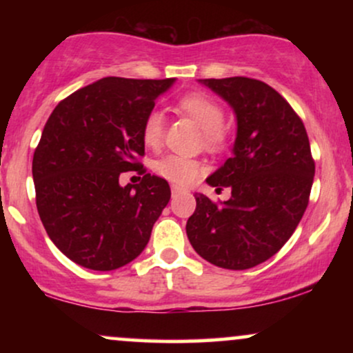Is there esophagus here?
<instances>
[{"mask_svg":"<svg viewBox=\"0 0 353 353\" xmlns=\"http://www.w3.org/2000/svg\"><path fill=\"white\" fill-rule=\"evenodd\" d=\"M171 190H172V196H177V194L184 192V189H182V188H179V185H172V188H171Z\"/></svg>","mask_w":353,"mask_h":353,"instance_id":"obj_1","label":"esophagus"}]
</instances>
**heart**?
<instances>
[{
    "label": "heart",
    "instance_id": "b5f03b06",
    "mask_svg": "<svg viewBox=\"0 0 353 353\" xmlns=\"http://www.w3.org/2000/svg\"><path fill=\"white\" fill-rule=\"evenodd\" d=\"M179 108L189 117H192L202 129V139L209 149H224L229 141V132L224 128V109L216 99L205 92H189L179 99ZM165 131V121L161 109L152 108L148 112L141 128L144 144L151 149H157L163 144ZM156 172L164 179L176 184L188 185L199 181L205 172L202 161L182 154H168L156 163Z\"/></svg>",
    "mask_w": 353,
    "mask_h": 353
}]
</instances>
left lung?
<instances>
[{
	"label": "left lung",
	"instance_id": "obj_1",
	"mask_svg": "<svg viewBox=\"0 0 353 353\" xmlns=\"http://www.w3.org/2000/svg\"><path fill=\"white\" fill-rule=\"evenodd\" d=\"M237 116L234 156L208 177L225 202L196 194L188 219L190 245L210 264L244 270L272 257L289 241L309 204L315 163L297 112L259 79H204Z\"/></svg>",
	"mask_w": 353,
	"mask_h": 353
}]
</instances>
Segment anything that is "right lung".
I'll return each instance as SVG.
<instances>
[{
  "mask_svg": "<svg viewBox=\"0 0 353 353\" xmlns=\"http://www.w3.org/2000/svg\"><path fill=\"white\" fill-rule=\"evenodd\" d=\"M172 83L103 78L64 98L48 117L33 156L36 208L48 236L76 264L114 270L148 245L171 188L139 163L141 128ZM128 170L143 174L139 185L119 184Z\"/></svg>",
  "mask_w": 353,
  "mask_h": 353,
  "instance_id": "add662e5",
  "label": "right lung"
}]
</instances>
